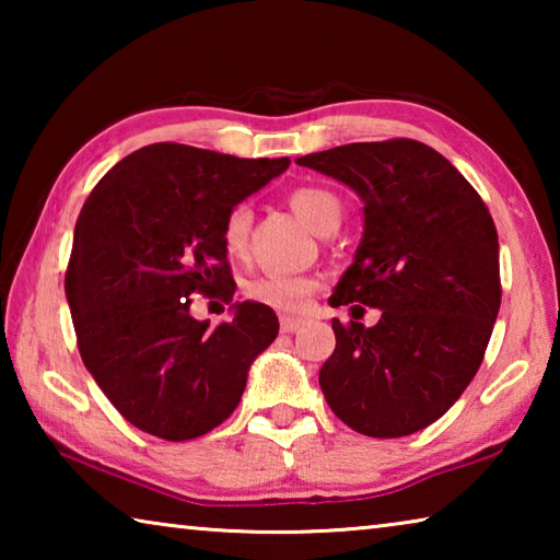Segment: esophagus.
Returning <instances> with one entry per match:
<instances>
[{
  "instance_id": "obj_1",
  "label": "esophagus",
  "mask_w": 560,
  "mask_h": 560,
  "mask_svg": "<svg viewBox=\"0 0 560 560\" xmlns=\"http://www.w3.org/2000/svg\"><path fill=\"white\" fill-rule=\"evenodd\" d=\"M303 320L296 316H281V334H293V330L301 328Z\"/></svg>"
}]
</instances>
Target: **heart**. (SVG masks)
<instances>
[{"mask_svg":"<svg viewBox=\"0 0 560 560\" xmlns=\"http://www.w3.org/2000/svg\"><path fill=\"white\" fill-rule=\"evenodd\" d=\"M289 207L318 234H324L334 224H340V214H343L338 197L324 187H296L289 195ZM249 230L252 210L246 205H236L224 214L220 244L226 257H244L246 244H249ZM314 289L316 281L311 277H299V273H261V277L244 283V293L252 301L277 311H289V314H296L306 306Z\"/></svg>","mask_w":560,"mask_h":560,"instance_id":"1","label":"heart"}]
</instances>
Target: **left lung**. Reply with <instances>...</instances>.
<instances>
[{"label":"left lung","instance_id":"obj_1","mask_svg":"<svg viewBox=\"0 0 560 560\" xmlns=\"http://www.w3.org/2000/svg\"><path fill=\"white\" fill-rule=\"evenodd\" d=\"M296 163L363 202L355 259L328 303L381 311L371 328L334 318L336 350L318 373L326 402L368 438L424 430L485 360L501 306L494 220L459 170L417 140L338 145Z\"/></svg>","mask_w":560,"mask_h":560}]
</instances>
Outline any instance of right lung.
<instances>
[{
	"label": "right lung",
	"mask_w": 560,
	"mask_h": 560,
	"mask_svg": "<svg viewBox=\"0 0 560 560\" xmlns=\"http://www.w3.org/2000/svg\"><path fill=\"white\" fill-rule=\"evenodd\" d=\"M291 165L179 143L145 145L93 187L66 271L83 365L130 424L185 442L222 424L279 334L269 306L242 301L210 328L195 293L232 301L224 214Z\"/></svg>",
	"instance_id": "obj_1"
}]
</instances>
